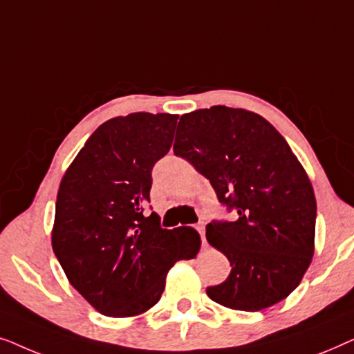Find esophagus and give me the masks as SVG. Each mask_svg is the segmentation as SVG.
<instances>
[{"label": "esophagus", "instance_id": "obj_1", "mask_svg": "<svg viewBox=\"0 0 354 354\" xmlns=\"http://www.w3.org/2000/svg\"><path fill=\"white\" fill-rule=\"evenodd\" d=\"M196 230L200 232V235H201V243L203 245H206V236H205V221H200L196 224Z\"/></svg>", "mask_w": 354, "mask_h": 354}]
</instances>
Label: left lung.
<instances>
[{"label": "left lung", "mask_w": 354, "mask_h": 354, "mask_svg": "<svg viewBox=\"0 0 354 354\" xmlns=\"http://www.w3.org/2000/svg\"><path fill=\"white\" fill-rule=\"evenodd\" d=\"M176 156L187 159L236 219L212 221L206 239L232 270L207 287L212 301L261 311L287 298L314 254L316 196L285 138L259 114L212 106L183 114Z\"/></svg>", "instance_id": "left-lung-1"}]
</instances>
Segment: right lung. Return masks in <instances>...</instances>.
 <instances>
[{
	"label": "right lung",
	"mask_w": 354,
	"mask_h": 354,
	"mask_svg": "<svg viewBox=\"0 0 354 354\" xmlns=\"http://www.w3.org/2000/svg\"><path fill=\"white\" fill-rule=\"evenodd\" d=\"M178 115L132 113L106 120L62 177L53 251L72 287L109 317L154 306L177 261L195 258L192 227L167 230L145 214L153 166L171 149Z\"/></svg>",
	"instance_id": "1"
}]
</instances>
